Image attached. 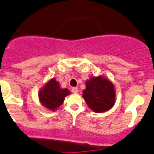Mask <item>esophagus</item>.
I'll list each match as a JSON object with an SVG mask.
<instances>
[{
    "label": "esophagus",
    "instance_id": "obj_1",
    "mask_svg": "<svg viewBox=\"0 0 154 154\" xmlns=\"http://www.w3.org/2000/svg\"><path fill=\"white\" fill-rule=\"evenodd\" d=\"M71 91L74 93V94H77V93H78V88H77V87H73Z\"/></svg>",
    "mask_w": 154,
    "mask_h": 154
}]
</instances>
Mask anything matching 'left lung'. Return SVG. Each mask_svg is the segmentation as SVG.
<instances>
[{"mask_svg":"<svg viewBox=\"0 0 154 154\" xmlns=\"http://www.w3.org/2000/svg\"><path fill=\"white\" fill-rule=\"evenodd\" d=\"M114 87L111 81L102 77H93L86 81L83 97L87 106L95 113L110 110L115 103Z\"/></svg>","mask_w":154,"mask_h":154,"instance_id":"8db88e82","label":"left lung"}]
</instances>
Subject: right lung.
<instances>
[{"mask_svg": "<svg viewBox=\"0 0 154 154\" xmlns=\"http://www.w3.org/2000/svg\"><path fill=\"white\" fill-rule=\"evenodd\" d=\"M70 94L68 89L61 88L59 82L52 78L41 89L39 100L44 107L55 111L63 103L65 97Z\"/></svg>", "mask_w": 154, "mask_h": 154, "instance_id": "obj_1", "label": "right lung"}]
</instances>
